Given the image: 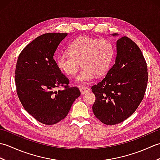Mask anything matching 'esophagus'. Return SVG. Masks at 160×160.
<instances>
[{
  "label": "esophagus",
  "instance_id": "obj_1",
  "mask_svg": "<svg viewBox=\"0 0 160 160\" xmlns=\"http://www.w3.org/2000/svg\"><path fill=\"white\" fill-rule=\"evenodd\" d=\"M80 92L82 94H84V93H88L89 92V88H88L87 87H84V86H81L80 87Z\"/></svg>",
  "mask_w": 160,
  "mask_h": 160
}]
</instances>
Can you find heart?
<instances>
[{"mask_svg":"<svg viewBox=\"0 0 160 160\" xmlns=\"http://www.w3.org/2000/svg\"><path fill=\"white\" fill-rule=\"evenodd\" d=\"M69 53H61L57 57L58 67L67 76L76 73L83 67L76 78L80 84L92 81L96 75L102 76L110 69L114 57V46L109 40L98 39L88 36L76 38L69 45Z\"/></svg>","mask_w":160,"mask_h":160,"instance_id":"1","label":"heart"}]
</instances>
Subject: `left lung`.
<instances>
[{
  "mask_svg": "<svg viewBox=\"0 0 160 160\" xmlns=\"http://www.w3.org/2000/svg\"><path fill=\"white\" fill-rule=\"evenodd\" d=\"M116 47L115 64L91 87L96 96L93 113L107 125L120 123L134 113L143 100L148 83L147 64L135 42L123 36L118 40Z\"/></svg>",
  "mask_w": 160,
  "mask_h": 160,
  "instance_id": "8db88e82",
  "label": "left lung"
}]
</instances>
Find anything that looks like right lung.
Wrapping results in <instances>:
<instances>
[{
    "label": "right lung",
    "instance_id": "right-lung-1",
    "mask_svg": "<svg viewBox=\"0 0 160 160\" xmlns=\"http://www.w3.org/2000/svg\"><path fill=\"white\" fill-rule=\"evenodd\" d=\"M67 33H47L28 44L19 54L15 71L16 92L24 108L36 120L52 125L65 118L80 96L77 87L61 72L53 55ZM63 89L56 91L58 88Z\"/></svg>",
    "mask_w": 160,
    "mask_h": 160
}]
</instances>
